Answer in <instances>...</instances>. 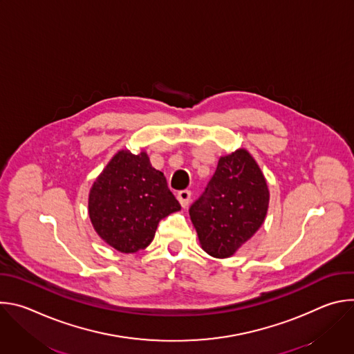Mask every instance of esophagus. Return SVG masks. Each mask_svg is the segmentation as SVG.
Here are the masks:
<instances>
[{"mask_svg":"<svg viewBox=\"0 0 354 354\" xmlns=\"http://www.w3.org/2000/svg\"><path fill=\"white\" fill-rule=\"evenodd\" d=\"M190 197H192L190 190H180V192L178 193V200H179V203H180V206H182L183 209L189 206Z\"/></svg>","mask_w":354,"mask_h":354,"instance_id":"1","label":"esophagus"}]
</instances>
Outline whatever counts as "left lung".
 I'll use <instances>...</instances> for the list:
<instances>
[{"mask_svg":"<svg viewBox=\"0 0 354 354\" xmlns=\"http://www.w3.org/2000/svg\"><path fill=\"white\" fill-rule=\"evenodd\" d=\"M268 207L266 179L254 157L239 148L218 160L213 178L189 214L203 250L224 259L261 228Z\"/></svg>","mask_w":354,"mask_h":354,"instance_id":"obj_1","label":"left lung"}]
</instances>
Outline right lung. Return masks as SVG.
<instances>
[{
  "instance_id": "add662e5",
  "label": "right lung",
  "mask_w": 354,
  "mask_h": 354,
  "mask_svg": "<svg viewBox=\"0 0 354 354\" xmlns=\"http://www.w3.org/2000/svg\"><path fill=\"white\" fill-rule=\"evenodd\" d=\"M180 205L147 153L122 149L89 190L88 213L96 234L123 254L145 249L158 223Z\"/></svg>"
}]
</instances>
